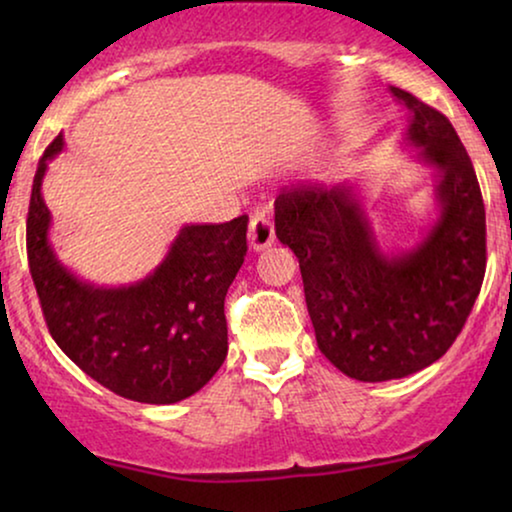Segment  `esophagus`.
Here are the masks:
<instances>
[{
    "label": "esophagus",
    "mask_w": 512,
    "mask_h": 512,
    "mask_svg": "<svg viewBox=\"0 0 512 512\" xmlns=\"http://www.w3.org/2000/svg\"><path fill=\"white\" fill-rule=\"evenodd\" d=\"M275 242V226L265 212H256L249 221V247L254 251L268 249Z\"/></svg>",
    "instance_id": "obj_1"
}]
</instances>
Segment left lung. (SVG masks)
Returning a JSON list of instances; mask_svg holds the SVG:
<instances>
[{"mask_svg": "<svg viewBox=\"0 0 512 512\" xmlns=\"http://www.w3.org/2000/svg\"><path fill=\"white\" fill-rule=\"evenodd\" d=\"M405 139L436 170L438 219L401 254L377 247L352 184L293 186L275 200V233L300 263L321 354L347 377L387 382L438 361L464 328L487 268L485 202L445 114L408 90Z\"/></svg>", "mask_w": 512, "mask_h": 512, "instance_id": "1", "label": "left lung"}]
</instances>
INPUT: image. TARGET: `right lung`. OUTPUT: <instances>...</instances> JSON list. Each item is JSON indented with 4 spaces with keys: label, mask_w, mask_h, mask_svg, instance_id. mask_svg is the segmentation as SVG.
<instances>
[{
    "label": "right lung",
    "mask_w": 512,
    "mask_h": 512,
    "mask_svg": "<svg viewBox=\"0 0 512 512\" xmlns=\"http://www.w3.org/2000/svg\"><path fill=\"white\" fill-rule=\"evenodd\" d=\"M62 146L58 135L41 156L27 212V261L48 331L83 373L114 394L153 405L184 401L226 361L223 300L247 256L249 216L184 226L142 282L121 289L86 284L48 242L51 212L41 181Z\"/></svg>",
    "instance_id": "add662e5"
}]
</instances>
